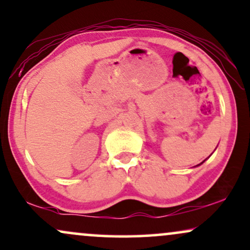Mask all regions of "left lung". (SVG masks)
I'll return each instance as SVG.
<instances>
[{
    "label": "left lung",
    "instance_id": "left-lung-1",
    "mask_svg": "<svg viewBox=\"0 0 250 250\" xmlns=\"http://www.w3.org/2000/svg\"><path fill=\"white\" fill-rule=\"evenodd\" d=\"M202 163H203V162H202Z\"/></svg>",
    "mask_w": 250,
    "mask_h": 250
}]
</instances>
